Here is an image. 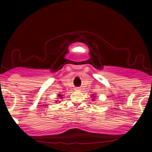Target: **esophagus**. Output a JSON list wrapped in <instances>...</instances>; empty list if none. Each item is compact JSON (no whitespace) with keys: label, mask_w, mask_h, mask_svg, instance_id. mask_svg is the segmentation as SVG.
I'll return each mask as SVG.
<instances>
[{"label":"esophagus","mask_w":152,"mask_h":152,"mask_svg":"<svg viewBox=\"0 0 152 152\" xmlns=\"http://www.w3.org/2000/svg\"><path fill=\"white\" fill-rule=\"evenodd\" d=\"M75 90V91H80V87H76Z\"/></svg>","instance_id":"34e87169"}]
</instances>
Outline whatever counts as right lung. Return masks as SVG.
Segmentation results:
<instances>
[{"mask_svg": "<svg viewBox=\"0 0 152 152\" xmlns=\"http://www.w3.org/2000/svg\"><path fill=\"white\" fill-rule=\"evenodd\" d=\"M58 96H59V97H62L61 95H58Z\"/></svg>", "mask_w": 152, "mask_h": 152, "instance_id": "obj_1", "label": "right lung"}]
</instances>
